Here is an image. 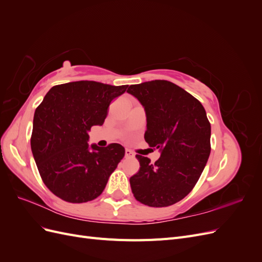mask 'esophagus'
Segmentation results:
<instances>
[{
	"label": "esophagus",
	"mask_w": 262,
	"mask_h": 262,
	"mask_svg": "<svg viewBox=\"0 0 262 262\" xmlns=\"http://www.w3.org/2000/svg\"><path fill=\"white\" fill-rule=\"evenodd\" d=\"M125 157H134L132 150H130L129 148H125Z\"/></svg>",
	"instance_id": "obj_1"
}]
</instances>
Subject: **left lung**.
<instances>
[{
	"instance_id": "obj_1",
	"label": "left lung",
	"mask_w": 262,
	"mask_h": 262,
	"mask_svg": "<svg viewBox=\"0 0 262 262\" xmlns=\"http://www.w3.org/2000/svg\"><path fill=\"white\" fill-rule=\"evenodd\" d=\"M126 92L144 106L146 143L162 152L154 164L136 156L140 170L130 178L132 193L148 207H169L191 191L207 165L211 152L207 113L191 94L169 81L130 85Z\"/></svg>"
}]
</instances>
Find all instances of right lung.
Returning <instances> with one entry per match:
<instances>
[{
    "label": "right lung",
    "mask_w": 262,
    "mask_h": 262,
    "mask_svg": "<svg viewBox=\"0 0 262 262\" xmlns=\"http://www.w3.org/2000/svg\"><path fill=\"white\" fill-rule=\"evenodd\" d=\"M126 87L95 81L55 85L37 107L31 150L43 184L60 199L83 203L104 191L124 148L113 143L91 150L89 131L104 123L110 102Z\"/></svg>",
    "instance_id": "obj_1"
}]
</instances>
